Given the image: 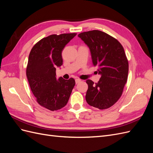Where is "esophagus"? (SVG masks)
I'll return each instance as SVG.
<instances>
[{
    "label": "esophagus",
    "instance_id": "esophagus-1",
    "mask_svg": "<svg viewBox=\"0 0 153 153\" xmlns=\"http://www.w3.org/2000/svg\"><path fill=\"white\" fill-rule=\"evenodd\" d=\"M81 82V80L79 79V78H76V79L75 80L76 84H78V83H79V82Z\"/></svg>",
    "mask_w": 153,
    "mask_h": 153
}]
</instances>
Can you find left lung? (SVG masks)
Wrapping results in <instances>:
<instances>
[{
    "instance_id": "1",
    "label": "left lung",
    "mask_w": 153,
    "mask_h": 153,
    "mask_svg": "<svg viewBox=\"0 0 153 153\" xmlns=\"http://www.w3.org/2000/svg\"><path fill=\"white\" fill-rule=\"evenodd\" d=\"M78 36L89 48L92 64L101 75L96 84L86 80L87 103L100 110L108 108L121 96L127 82L129 65L124 48L116 39L100 30L82 32Z\"/></svg>"
}]
</instances>
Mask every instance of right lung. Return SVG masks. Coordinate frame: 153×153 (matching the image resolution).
<instances>
[{"mask_svg": "<svg viewBox=\"0 0 153 153\" xmlns=\"http://www.w3.org/2000/svg\"><path fill=\"white\" fill-rule=\"evenodd\" d=\"M76 33L52 34L39 41L32 47L26 75L32 93L41 106L51 111L67 104L75 85L73 78H56V68L62 64V51Z\"/></svg>", "mask_w": 153, "mask_h": 153, "instance_id": "1", "label": "right lung"}]
</instances>
